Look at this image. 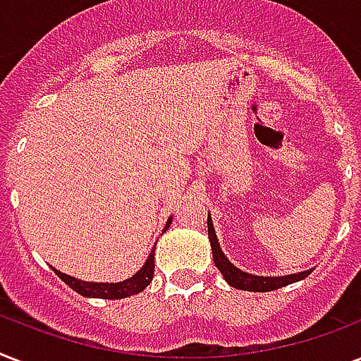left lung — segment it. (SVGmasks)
<instances>
[{
  "label": "left lung",
  "mask_w": 361,
  "mask_h": 361,
  "mask_svg": "<svg viewBox=\"0 0 361 361\" xmlns=\"http://www.w3.org/2000/svg\"><path fill=\"white\" fill-rule=\"evenodd\" d=\"M208 236L209 243H212V252H214V262L217 266L223 277L226 279L228 285H232L234 288H240V290H249V292H269L275 290V288H281V286L290 285V283H296V281L305 279L311 269L307 271H302V274H294V275H283V277H258V275L245 274L238 269L234 264L228 260V258L223 255L219 247V241H217V236H215L214 225H212V219L208 217Z\"/></svg>",
  "instance_id": "obj_1"
}]
</instances>
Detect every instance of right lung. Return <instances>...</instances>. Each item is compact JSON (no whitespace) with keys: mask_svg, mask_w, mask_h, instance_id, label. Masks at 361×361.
Instances as JSON below:
<instances>
[{"mask_svg":"<svg viewBox=\"0 0 361 361\" xmlns=\"http://www.w3.org/2000/svg\"><path fill=\"white\" fill-rule=\"evenodd\" d=\"M170 225V219L164 226V231L169 228ZM155 247H153V251L149 252V257H147L146 264L142 266L140 271L135 274L130 279L127 281H121V283H87V281H78L75 277H71V275H65L58 269H54L58 277L63 283L73 288L75 292H78L80 296H86V298H104V300H120V298H127V296H133V294H138L146 288L153 279V271H155Z\"/></svg>","mask_w":361,"mask_h":361,"instance_id":"add662e5","label":"right lung"}]
</instances>
